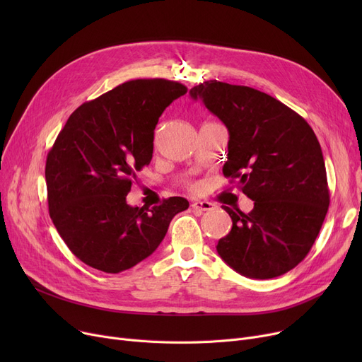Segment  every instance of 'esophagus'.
Returning a JSON list of instances; mask_svg holds the SVG:
<instances>
[{
    "label": "esophagus",
    "instance_id": "obj_1",
    "mask_svg": "<svg viewBox=\"0 0 362 362\" xmlns=\"http://www.w3.org/2000/svg\"><path fill=\"white\" fill-rule=\"evenodd\" d=\"M192 208H194L195 211L202 213V211L211 210V208H213V204H211V202H208V201H195V202L192 204Z\"/></svg>",
    "mask_w": 362,
    "mask_h": 362
}]
</instances>
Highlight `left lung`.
I'll use <instances>...</instances> for the list:
<instances>
[{"label": "left lung", "instance_id": "obj_1", "mask_svg": "<svg viewBox=\"0 0 362 362\" xmlns=\"http://www.w3.org/2000/svg\"><path fill=\"white\" fill-rule=\"evenodd\" d=\"M229 130L226 177L254 201L245 214L224 206L233 226L217 243L223 261L251 279L288 273L307 257L329 210L325 158L311 126L298 112L250 86L208 81L194 86Z\"/></svg>", "mask_w": 362, "mask_h": 362}]
</instances>
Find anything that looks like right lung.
Instances as JSON below:
<instances>
[{"label": "right lung", "instance_id": "1", "mask_svg": "<svg viewBox=\"0 0 362 362\" xmlns=\"http://www.w3.org/2000/svg\"><path fill=\"white\" fill-rule=\"evenodd\" d=\"M187 92L179 82H124L71 112L48 152V210L57 232L82 262L104 273L132 269L154 252L168 224L187 210L182 197L152 208L126 201L148 165L163 111Z\"/></svg>", "mask_w": 362, "mask_h": 362}]
</instances>
